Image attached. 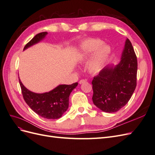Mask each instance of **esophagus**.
Listing matches in <instances>:
<instances>
[{
    "label": "esophagus",
    "instance_id": "obj_1",
    "mask_svg": "<svg viewBox=\"0 0 155 155\" xmlns=\"http://www.w3.org/2000/svg\"><path fill=\"white\" fill-rule=\"evenodd\" d=\"M86 81H87V80H85V79H81V80L79 81V84H82V83H85V82H86Z\"/></svg>",
    "mask_w": 155,
    "mask_h": 155
}]
</instances>
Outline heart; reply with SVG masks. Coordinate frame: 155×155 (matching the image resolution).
Returning <instances> with one entry per match:
<instances>
[{
	"instance_id": "heart-1",
	"label": "heart",
	"mask_w": 155,
	"mask_h": 155,
	"mask_svg": "<svg viewBox=\"0 0 155 155\" xmlns=\"http://www.w3.org/2000/svg\"><path fill=\"white\" fill-rule=\"evenodd\" d=\"M93 54L88 63V69L92 73L99 72L105 63L110 53L107 46L103 45V41L98 39H89L84 41L81 45V52L79 54L78 60L83 63Z\"/></svg>"
}]
</instances>
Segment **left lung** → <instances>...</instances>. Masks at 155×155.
Here are the masks:
<instances>
[{
	"label": "left lung",
	"instance_id": "left-lung-1",
	"mask_svg": "<svg viewBox=\"0 0 155 155\" xmlns=\"http://www.w3.org/2000/svg\"><path fill=\"white\" fill-rule=\"evenodd\" d=\"M138 63L133 46L129 39L120 63L102 69L92 81V101L106 112H115L127 104L137 87Z\"/></svg>",
	"mask_w": 155,
	"mask_h": 155
}]
</instances>
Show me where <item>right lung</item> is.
Instances as JSON below:
<instances>
[{
	"label": "right lung",
	"mask_w": 155,
	"mask_h": 155,
	"mask_svg": "<svg viewBox=\"0 0 155 155\" xmlns=\"http://www.w3.org/2000/svg\"><path fill=\"white\" fill-rule=\"evenodd\" d=\"M48 34L46 31L37 34L28 43L24 50L38 43ZM19 81L23 98L36 114L46 119H58L67 110L69 104V96L78 83L72 85H60L52 91L43 94H37L30 91Z\"/></svg>",
	"instance_id": "obj_1"
}]
</instances>
